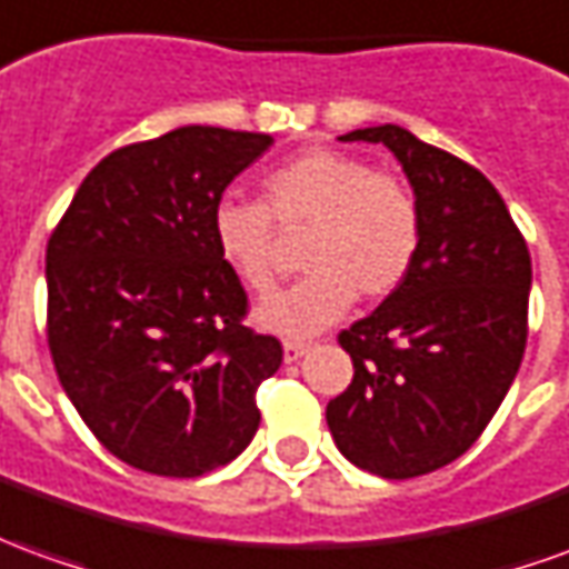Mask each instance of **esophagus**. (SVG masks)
Listing matches in <instances>:
<instances>
[{
	"mask_svg": "<svg viewBox=\"0 0 569 569\" xmlns=\"http://www.w3.org/2000/svg\"><path fill=\"white\" fill-rule=\"evenodd\" d=\"M308 351H311V345H308V341H296V339L283 341L286 363H296V360H301V357H305Z\"/></svg>",
	"mask_w": 569,
	"mask_h": 569,
	"instance_id": "34e87169",
	"label": "esophagus"
}]
</instances>
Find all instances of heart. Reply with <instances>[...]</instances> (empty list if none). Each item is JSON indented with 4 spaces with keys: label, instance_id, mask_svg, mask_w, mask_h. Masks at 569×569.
I'll use <instances>...</instances> for the list:
<instances>
[{
    "label": "heart",
    "instance_id": "b5f03b06",
    "mask_svg": "<svg viewBox=\"0 0 569 569\" xmlns=\"http://www.w3.org/2000/svg\"><path fill=\"white\" fill-rule=\"evenodd\" d=\"M308 230L301 246L305 277L258 308V323L283 336H313L341 320L357 292L391 296L407 280L419 243L422 216L412 190L367 160L313 147L261 181V202L221 200L212 212V237L237 280L268 296L280 277V240Z\"/></svg>",
    "mask_w": 569,
    "mask_h": 569
}]
</instances>
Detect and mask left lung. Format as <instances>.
<instances>
[{
	"label": "left lung",
	"instance_id": "1",
	"mask_svg": "<svg viewBox=\"0 0 569 569\" xmlns=\"http://www.w3.org/2000/svg\"><path fill=\"white\" fill-rule=\"evenodd\" d=\"M341 141L395 153L419 202L422 243L400 289L339 332L353 379L326 403V425L357 468L419 478L483 435L518 376L530 252L506 200L475 166L400 126L357 129Z\"/></svg>",
	"mask_w": 569,
	"mask_h": 569
}]
</instances>
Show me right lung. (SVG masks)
I'll return each instance as SVG.
<instances>
[{
	"mask_svg": "<svg viewBox=\"0 0 569 569\" xmlns=\"http://www.w3.org/2000/svg\"><path fill=\"white\" fill-rule=\"evenodd\" d=\"M271 134L181 126L98 162L51 233L49 351L61 388L117 459L200 478L256 437V391L283 345L243 323V283L212 212Z\"/></svg>",
	"mask_w": 569,
	"mask_h": 569,
	"instance_id": "obj_1",
	"label": "right lung"
}]
</instances>
